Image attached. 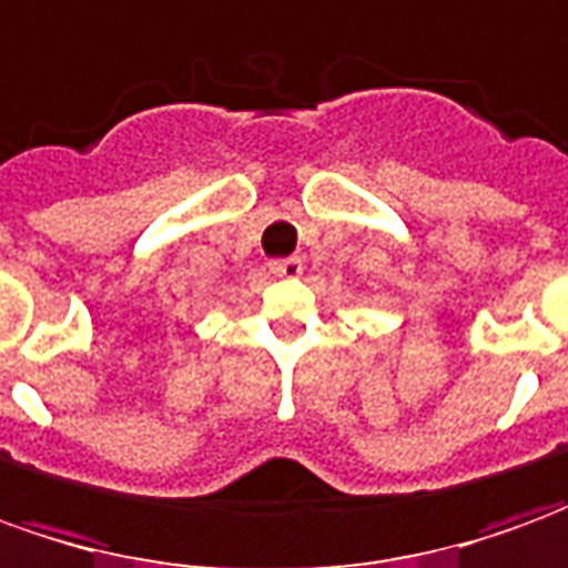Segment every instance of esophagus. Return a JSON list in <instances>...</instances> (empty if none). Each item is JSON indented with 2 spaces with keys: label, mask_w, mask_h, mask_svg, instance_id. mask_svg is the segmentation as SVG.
<instances>
[{
  "label": "esophagus",
  "mask_w": 568,
  "mask_h": 568,
  "mask_svg": "<svg viewBox=\"0 0 568 568\" xmlns=\"http://www.w3.org/2000/svg\"><path fill=\"white\" fill-rule=\"evenodd\" d=\"M272 272L277 277H300L303 275V260L300 256H287V260H272Z\"/></svg>",
  "instance_id": "esophagus-1"
}]
</instances>
